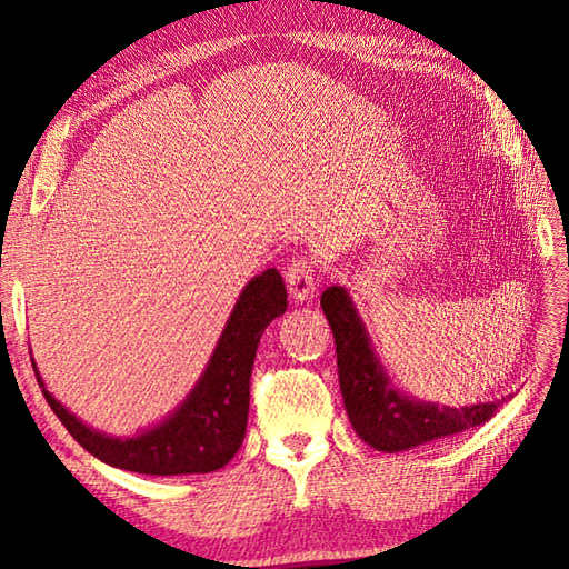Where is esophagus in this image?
Returning a JSON list of instances; mask_svg holds the SVG:
<instances>
[{
  "label": "esophagus",
  "instance_id": "esophagus-1",
  "mask_svg": "<svg viewBox=\"0 0 569 569\" xmlns=\"http://www.w3.org/2000/svg\"><path fill=\"white\" fill-rule=\"evenodd\" d=\"M286 283H288V293H291L296 301H308L316 291L313 263L306 261V258H296V261L288 263Z\"/></svg>",
  "mask_w": 569,
  "mask_h": 569
}]
</instances>
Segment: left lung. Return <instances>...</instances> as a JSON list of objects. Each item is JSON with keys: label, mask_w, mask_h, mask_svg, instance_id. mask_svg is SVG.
Listing matches in <instances>:
<instances>
[{"label": "left lung", "mask_w": 569, "mask_h": 569, "mask_svg": "<svg viewBox=\"0 0 569 569\" xmlns=\"http://www.w3.org/2000/svg\"><path fill=\"white\" fill-rule=\"evenodd\" d=\"M320 308L336 338L338 383L343 392L350 426L370 448L400 452L426 442L456 436L482 426L495 416L500 400L465 408H440L390 386L353 301L346 288L330 286L320 296Z\"/></svg>", "instance_id": "obj_1"}]
</instances>
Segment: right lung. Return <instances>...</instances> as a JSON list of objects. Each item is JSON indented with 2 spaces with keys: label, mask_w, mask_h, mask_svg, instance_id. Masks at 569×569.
I'll return each mask as SVG.
<instances>
[{
  "label": "right lung",
  "mask_w": 569,
  "mask_h": 569,
  "mask_svg": "<svg viewBox=\"0 0 569 569\" xmlns=\"http://www.w3.org/2000/svg\"><path fill=\"white\" fill-rule=\"evenodd\" d=\"M286 283L276 268L251 278L226 320L199 383L169 418L133 438H111L84 426L44 388L34 360L32 366L61 426L101 462L141 475L213 472L239 452L246 438L256 350L266 326L286 313Z\"/></svg>",
  "instance_id": "obj_1"
}]
</instances>
